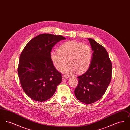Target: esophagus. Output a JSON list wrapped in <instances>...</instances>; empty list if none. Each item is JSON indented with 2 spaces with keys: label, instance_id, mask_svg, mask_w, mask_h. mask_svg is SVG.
Segmentation results:
<instances>
[{
  "label": "esophagus",
  "instance_id": "1",
  "mask_svg": "<svg viewBox=\"0 0 130 130\" xmlns=\"http://www.w3.org/2000/svg\"><path fill=\"white\" fill-rule=\"evenodd\" d=\"M67 78H68V77H67V76H65V75H63V76H62V80H63L66 79Z\"/></svg>",
  "mask_w": 130,
  "mask_h": 130
}]
</instances>
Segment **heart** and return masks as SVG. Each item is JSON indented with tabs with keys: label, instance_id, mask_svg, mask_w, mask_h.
Returning a JSON list of instances; mask_svg holds the SVG:
<instances>
[{
	"label": "heart",
	"instance_id": "obj_1",
	"mask_svg": "<svg viewBox=\"0 0 130 130\" xmlns=\"http://www.w3.org/2000/svg\"><path fill=\"white\" fill-rule=\"evenodd\" d=\"M50 57L58 71L61 70L66 62L68 63L62 70L65 75H72L75 72L81 74L89 68L92 60L93 51L88 45L75 41H69L61 45L57 52H52Z\"/></svg>",
	"mask_w": 130,
	"mask_h": 130
}]
</instances>
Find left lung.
<instances>
[{"instance_id": "obj_1", "label": "left lung", "mask_w": 130, "mask_h": 130, "mask_svg": "<svg viewBox=\"0 0 130 130\" xmlns=\"http://www.w3.org/2000/svg\"><path fill=\"white\" fill-rule=\"evenodd\" d=\"M93 50L91 65L86 72L77 77L74 90L76 99L85 104H92L101 99L111 78L112 64L106 50L95 40L88 38Z\"/></svg>"}]
</instances>
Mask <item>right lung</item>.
I'll list each match as a JSON object with an SVG mask.
<instances>
[{"instance_id": "obj_1", "label": "right lung", "mask_w": 130, "mask_h": 130, "mask_svg": "<svg viewBox=\"0 0 130 130\" xmlns=\"http://www.w3.org/2000/svg\"><path fill=\"white\" fill-rule=\"evenodd\" d=\"M60 35H39L26 45L19 57L18 72L26 94L35 101L43 102L51 98L62 81L61 74L52 62L53 47L61 40Z\"/></svg>"}]
</instances>
